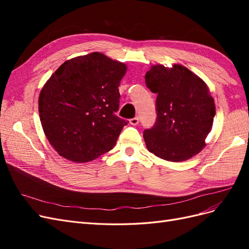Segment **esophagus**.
Masks as SVG:
<instances>
[{"mask_svg":"<svg viewBox=\"0 0 249 249\" xmlns=\"http://www.w3.org/2000/svg\"><path fill=\"white\" fill-rule=\"evenodd\" d=\"M130 124L133 125H137L139 124V118L138 117H134L130 119Z\"/></svg>","mask_w":249,"mask_h":249,"instance_id":"esophagus-1","label":"esophagus"}]
</instances>
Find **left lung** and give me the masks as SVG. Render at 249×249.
<instances>
[{
  "mask_svg": "<svg viewBox=\"0 0 249 249\" xmlns=\"http://www.w3.org/2000/svg\"><path fill=\"white\" fill-rule=\"evenodd\" d=\"M147 88L157 93V120L143 133L147 149L170 162H182L206 147L216 114L208 85L180 64H157L145 74Z\"/></svg>",
  "mask_w": 249,
  "mask_h": 249,
  "instance_id": "obj_1",
  "label": "left lung"
}]
</instances>
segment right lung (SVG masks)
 I'll use <instances>...</instances> for the list:
<instances>
[{"label": "right lung", "mask_w": 249, "mask_h": 249, "mask_svg": "<svg viewBox=\"0 0 249 249\" xmlns=\"http://www.w3.org/2000/svg\"><path fill=\"white\" fill-rule=\"evenodd\" d=\"M127 67L99 52L67 60L43 85L38 111L51 145L65 159L85 163L115 146L127 124L115 115Z\"/></svg>", "instance_id": "add662e5"}]
</instances>
